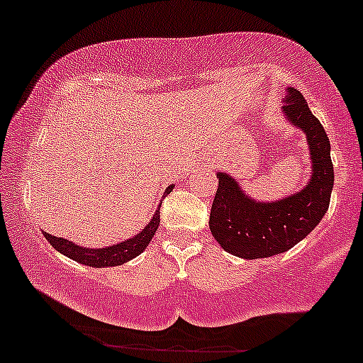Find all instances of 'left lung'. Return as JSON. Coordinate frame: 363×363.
I'll return each instance as SVG.
<instances>
[{
    "label": "left lung",
    "instance_id": "8db88e82",
    "mask_svg": "<svg viewBox=\"0 0 363 363\" xmlns=\"http://www.w3.org/2000/svg\"><path fill=\"white\" fill-rule=\"evenodd\" d=\"M283 102L286 119L306 133L312 160L309 184L280 201L259 203L249 198L234 177L216 174L218 189L210 211V230L225 251L244 259L289 251L314 230L331 199L335 172L326 131L301 91L286 89Z\"/></svg>",
    "mask_w": 363,
    "mask_h": 363
}]
</instances>
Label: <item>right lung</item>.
Here are the masks:
<instances>
[{"mask_svg":"<svg viewBox=\"0 0 363 363\" xmlns=\"http://www.w3.org/2000/svg\"><path fill=\"white\" fill-rule=\"evenodd\" d=\"M172 187L174 186H169L167 189H165L164 198L172 191ZM158 223H160V208L155 211L153 218L150 220V223L140 232V234L133 235L131 239L124 240V242L109 245V247L102 249L80 247V245L69 242V240L62 239V237H56L51 234H44V237L49 240V244H51L56 251L68 256L69 259L91 266V268H104V266L124 264V262L131 261L133 257H136L138 254L143 252L150 244V240H152V237L155 235Z\"/></svg>","mask_w":363,"mask_h":363,"instance_id":"right-lung-1","label":"right lung"}]
</instances>
